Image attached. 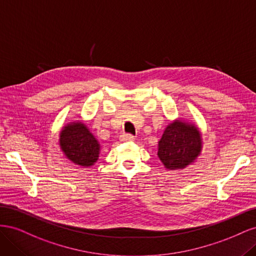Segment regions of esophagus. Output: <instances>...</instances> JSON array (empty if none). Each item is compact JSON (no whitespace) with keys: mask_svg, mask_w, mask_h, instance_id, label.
Masks as SVG:
<instances>
[{"mask_svg":"<svg viewBox=\"0 0 256 256\" xmlns=\"http://www.w3.org/2000/svg\"><path fill=\"white\" fill-rule=\"evenodd\" d=\"M120 138H122V141L131 142V141L134 140V136L132 134H124L120 136Z\"/></svg>","mask_w":256,"mask_h":256,"instance_id":"esophagus-1","label":"esophagus"}]
</instances>
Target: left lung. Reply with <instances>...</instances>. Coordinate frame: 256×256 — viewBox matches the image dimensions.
<instances>
[{"label":"left lung","mask_w":256,"mask_h":256,"mask_svg":"<svg viewBox=\"0 0 256 256\" xmlns=\"http://www.w3.org/2000/svg\"><path fill=\"white\" fill-rule=\"evenodd\" d=\"M200 147L198 130L177 120L166 128L159 141L158 157L166 168H184L198 156Z\"/></svg>","instance_id":"left-lung-1"}]
</instances>
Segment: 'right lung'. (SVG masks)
Listing matches in <instances>:
<instances>
[{
    "instance_id": "right-lung-1",
    "label": "right lung",
    "mask_w": 256,
    "mask_h": 256,
    "mask_svg": "<svg viewBox=\"0 0 256 256\" xmlns=\"http://www.w3.org/2000/svg\"><path fill=\"white\" fill-rule=\"evenodd\" d=\"M60 148L74 164L90 166L99 156V144L85 125L74 122L66 126L60 132Z\"/></svg>"
}]
</instances>
